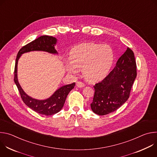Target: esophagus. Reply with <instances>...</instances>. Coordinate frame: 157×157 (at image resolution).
Wrapping results in <instances>:
<instances>
[{
	"label": "esophagus",
	"instance_id": "34e87169",
	"mask_svg": "<svg viewBox=\"0 0 157 157\" xmlns=\"http://www.w3.org/2000/svg\"><path fill=\"white\" fill-rule=\"evenodd\" d=\"M76 86L78 87H79V88H81V87H84V84L83 83V82H76Z\"/></svg>",
	"mask_w": 157,
	"mask_h": 157
}]
</instances>
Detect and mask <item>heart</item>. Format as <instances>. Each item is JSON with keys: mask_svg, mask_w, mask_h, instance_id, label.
<instances>
[{"mask_svg": "<svg viewBox=\"0 0 157 157\" xmlns=\"http://www.w3.org/2000/svg\"><path fill=\"white\" fill-rule=\"evenodd\" d=\"M65 62L68 73L77 75L82 68L84 78L90 82L104 79L114 64V52L108 44L83 43L74 47Z\"/></svg>", "mask_w": 157, "mask_h": 157, "instance_id": "1", "label": "heart"}]
</instances>
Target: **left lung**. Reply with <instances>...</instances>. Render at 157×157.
I'll return each mask as SVG.
<instances>
[{"label": "left lung", "instance_id": "1", "mask_svg": "<svg viewBox=\"0 0 157 157\" xmlns=\"http://www.w3.org/2000/svg\"><path fill=\"white\" fill-rule=\"evenodd\" d=\"M133 52L127 48L117 61L115 68L94 86V96L91 107L93 113L104 116L113 113L128 99L137 76Z\"/></svg>", "mask_w": 157, "mask_h": 157}]
</instances>
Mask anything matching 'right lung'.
<instances>
[{
	"label": "right lung",
	"mask_w": 157,
	"mask_h": 157,
	"mask_svg": "<svg viewBox=\"0 0 157 157\" xmlns=\"http://www.w3.org/2000/svg\"><path fill=\"white\" fill-rule=\"evenodd\" d=\"M56 43L57 39L55 37L48 35L41 36L22 47L19 50L15 61L14 82L18 89L22 100L29 108L36 113L44 116H51L56 114L61 110L67 96L75 87V82L60 87L47 99L40 100L33 98L25 93L18 82L17 77L18 61L22 55L30 52H44L53 55H58V53L55 48Z\"/></svg>",
	"instance_id": "1"
}]
</instances>
